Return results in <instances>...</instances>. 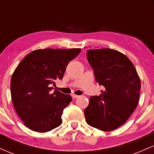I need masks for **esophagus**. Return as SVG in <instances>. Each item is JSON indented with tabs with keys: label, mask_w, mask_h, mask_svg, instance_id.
Masks as SVG:
<instances>
[{
	"label": "esophagus",
	"mask_w": 154,
	"mask_h": 154,
	"mask_svg": "<svg viewBox=\"0 0 154 154\" xmlns=\"http://www.w3.org/2000/svg\"><path fill=\"white\" fill-rule=\"evenodd\" d=\"M72 97L73 98H79V95H75V94H72Z\"/></svg>",
	"instance_id": "34e87169"
}]
</instances>
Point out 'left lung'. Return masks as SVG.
Masks as SVG:
<instances>
[{
  "mask_svg": "<svg viewBox=\"0 0 154 154\" xmlns=\"http://www.w3.org/2000/svg\"><path fill=\"white\" fill-rule=\"evenodd\" d=\"M95 80L105 89L91 96L85 110L90 126L111 131L123 125L138 103L140 80L132 61L119 51L111 48L87 51Z\"/></svg>",
  "mask_w": 154,
  "mask_h": 154,
  "instance_id": "left-lung-1",
  "label": "left lung"
}]
</instances>
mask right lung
I'll list each match as a JSON object with an SVG mask.
<instances>
[{
    "label": "right lung",
    "mask_w": 154,
    "mask_h": 154,
    "mask_svg": "<svg viewBox=\"0 0 154 154\" xmlns=\"http://www.w3.org/2000/svg\"><path fill=\"white\" fill-rule=\"evenodd\" d=\"M80 48L39 49L29 53L14 72L11 93L16 112L24 125L35 132H45L60 126L70 95L51 92L56 79H62L69 62Z\"/></svg>",
    "instance_id": "right-lung-1"
}]
</instances>
